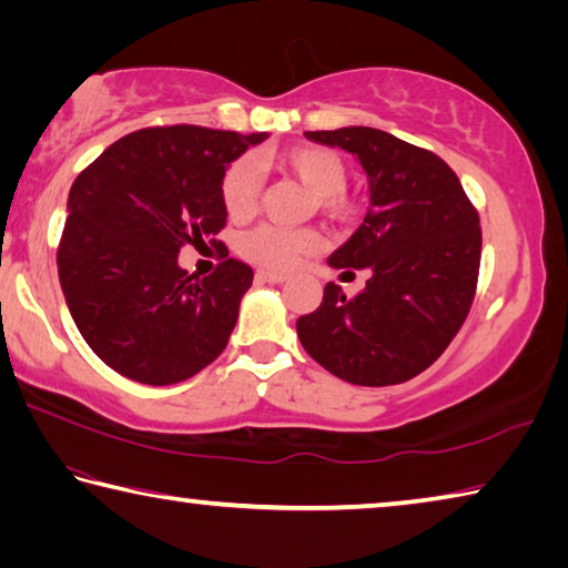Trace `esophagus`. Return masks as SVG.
<instances>
[{
	"label": "esophagus",
	"instance_id": "obj_1",
	"mask_svg": "<svg viewBox=\"0 0 568 568\" xmlns=\"http://www.w3.org/2000/svg\"><path fill=\"white\" fill-rule=\"evenodd\" d=\"M257 281H265V283H285L287 275H285V273H275V271H257Z\"/></svg>",
	"mask_w": 568,
	"mask_h": 568
}]
</instances>
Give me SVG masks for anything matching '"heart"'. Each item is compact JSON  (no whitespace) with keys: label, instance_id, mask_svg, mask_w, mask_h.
<instances>
[{"label":"heart","instance_id":"1","mask_svg":"<svg viewBox=\"0 0 568 568\" xmlns=\"http://www.w3.org/2000/svg\"><path fill=\"white\" fill-rule=\"evenodd\" d=\"M277 168L291 172L313 192L315 205L323 213L338 220H353L358 213V203L345 190L348 182V165L331 148H291L275 155ZM261 197V172L250 158H237L230 162L220 175V203L233 220H243L253 213ZM321 247V233L315 227H281L263 223L243 233L237 240V250L247 261H253L273 271H291L305 255Z\"/></svg>","mask_w":568,"mask_h":568}]
</instances>
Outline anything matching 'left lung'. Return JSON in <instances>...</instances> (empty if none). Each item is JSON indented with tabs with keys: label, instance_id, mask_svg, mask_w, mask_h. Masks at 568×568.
I'll return each mask as SVG.
<instances>
[{
	"label": "left lung",
	"instance_id": "obj_1",
	"mask_svg": "<svg viewBox=\"0 0 568 568\" xmlns=\"http://www.w3.org/2000/svg\"><path fill=\"white\" fill-rule=\"evenodd\" d=\"M353 152L368 175L371 207L328 257L368 267L363 293L328 283L297 338L313 361L355 386H396L438 361L470 311L480 265L478 210L454 170L430 150L373 128L305 132Z\"/></svg>",
	"mask_w": 568,
	"mask_h": 568
}]
</instances>
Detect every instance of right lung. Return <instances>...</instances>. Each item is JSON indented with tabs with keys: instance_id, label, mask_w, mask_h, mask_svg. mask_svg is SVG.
<instances>
[{
	"instance_id": "obj_1",
	"label": "right lung",
	"mask_w": 568,
	"mask_h": 568,
	"mask_svg": "<svg viewBox=\"0 0 568 568\" xmlns=\"http://www.w3.org/2000/svg\"><path fill=\"white\" fill-rule=\"evenodd\" d=\"M267 132L197 124L130 132L72 182L57 273L82 338L120 376L187 381L225 351L253 267L215 240L227 213L220 175ZM224 247L207 278L176 265L185 244Z\"/></svg>"
}]
</instances>
